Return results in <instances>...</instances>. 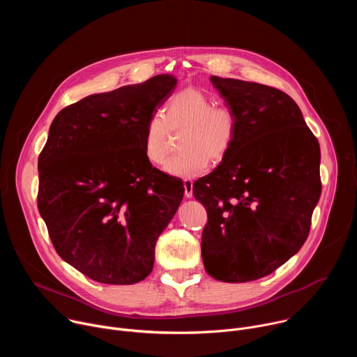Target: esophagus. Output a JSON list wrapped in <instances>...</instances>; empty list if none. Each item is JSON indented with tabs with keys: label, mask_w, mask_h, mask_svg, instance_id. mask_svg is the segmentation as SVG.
<instances>
[{
	"label": "esophagus",
	"mask_w": 357,
	"mask_h": 357,
	"mask_svg": "<svg viewBox=\"0 0 357 357\" xmlns=\"http://www.w3.org/2000/svg\"><path fill=\"white\" fill-rule=\"evenodd\" d=\"M183 188H185V196L190 199L193 196V182L192 179H185L183 181Z\"/></svg>",
	"instance_id": "obj_1"
}]
</instances>
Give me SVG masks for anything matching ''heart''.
Returning <instances> with one entry per match:
<instances>
[{
	"label": "heart",
	"instance_id": "1",
	"mask_svg": "<svg viewBox=\"0 0 357 357\" xmlns=\"http://www.w3.org/2000/svg\"><path fill=\"white\" fill-rule=\"evenodd\" d=\"M183 128L178 139L181 154L172 157L165 171L179 178L203 174L209 161L222 162L231 151L238 119L233 107L215 105V100L199 89L188 87L174 94L161 114L151 116L144 128L142 149L152 165H161L168 157L169 132Z\"/></svg>",
	"mask_w": 357,
	"mask_h": 357
}]
</instances>
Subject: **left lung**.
Here are the masks:
<instances>
[{"label": "left lung", "mask_w": 357, "mask_h": 357, "mask_svg": "<svg viewBox=\"0 0 357 357\" xmlns=\"http://www.w3.org/2000/svg\"><path fill=\"white\" fill-rule=\"evenodd\" d=\"M238 119L229 155L193 183L208 212L206 273L225 282L263 278L307 240L321 196V149L295 101L252 82L212 76Z\"/></svg>", "instance_id": "obj_1"}]
</instances>
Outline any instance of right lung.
Here are the masks:
<instances>
[{"label":"right lung","instance_id":"add662e5","mask_svg":"<svg viewBox=\"0 0 357 357\" xmlns=\"http://www.w3.org/2000/svg\"><path fill=\"white\" fill-rule=\"evenodd\" d=\"M176 79L91 94L61 110L39 154L38 209L59 256L103 284L142 281L185 188L152 168L144 128Z\"/></svg>","mask_w":357,"mask_h":357}]
</instances>
